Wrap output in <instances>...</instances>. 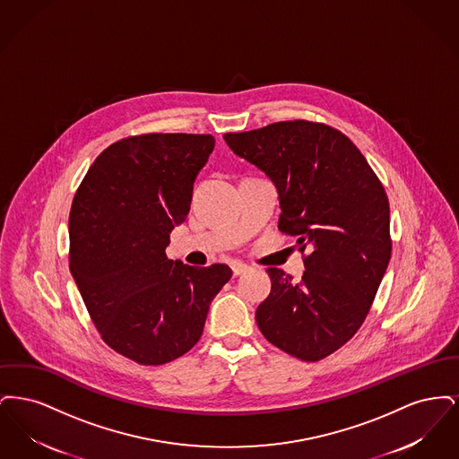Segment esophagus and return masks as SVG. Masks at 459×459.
<instances>
[{
    "mask_svg": "<svg viewBox=\"0 0 459 459\" xmlns=\"http://www.w3.org/2000/svg\"><path fill=\"white\" fill-rule=\"evenodd\" d=\"M247 270H249V266L244 264V263H234V264H232V273H234V277H238V275L247 272Z\"/></svg>",
    "mask_w": 459,
    "mask_h": 459,
    "instance_id": "esophagus-1",
    "label": "esophagus"
}]
</instances>
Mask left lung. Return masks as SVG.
Instances as JSON below:
<instances>
[{
  "label": "left lung",
  "mask_w": 459,
  "mask_h": 459,
  "mask_svg": "<svg viewBox=\"0 0 459 459\" xmlns=\"http://www.w3.org/2000/svg\"><path fill=\"white\" fill-rule=\"evenodd\" d=\"M223 139L270 177L282 210L279 229L309 251L301 282L266 270L272 290L256 324L279 350L320 361L361 327L387 270L385 189L350 137L325 124L289 120Z\"/></svg>",
  "instance_id": "left-lung-1"
}]
</instances>
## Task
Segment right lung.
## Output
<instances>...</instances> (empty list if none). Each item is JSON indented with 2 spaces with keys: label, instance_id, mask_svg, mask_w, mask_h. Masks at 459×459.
<instances>
[{
  "label": "right lung",
  "instance_id": "right-lung-1",
  "mask_svg": "<svg viewBox=\"0 0 459 459\" xmlns=\"http://www.w3.org/2000/svg\"><path fill=\"white\" fill-rule=\"evenodd\" d=\"M213 148L210 134L120 139L94 160L74 197L72 277L101 339L139 365L191 350L232 277L227 264L189 266L165 253Z\"/></svg>",
  "mask_w": 459,
  "mask_h": 459
}]
</instances>
